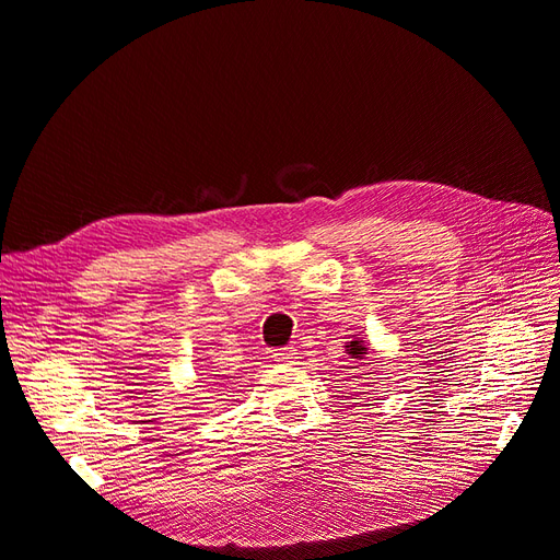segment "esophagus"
Here are the masks:
<instances>
[{
  "instance_id": "1",
  "label": "esophagus",
  "mask_w": 560,
  "mask_h": 560,
  "mask_svg": "<svg viewBox=\"0 0 560 560\" xmlns=\"http://www.w3.org/2000/svg\"><path fill=\"white\" fill-rule=\"evenodd\" d=\"M270 358H273V362L290 364V362L296 360V350L294 348H280V350H276L273 354H270Z\"/></svg>"
}]
</instances>
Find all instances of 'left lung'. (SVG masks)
Masks as SVG:
<instances>
[{"label":"left lung","mask_w":560,"mask_h":560,"mask_svg":"<svg viewBox=\"0 0 560 560\" xmlns=\"http://www.w3.org/2000/svg\"><path fill=\"white\" fill-rule=\"evenodd\" d=\"M346 352L350 354L352 360H366L364 354H369V348L364 346V338L358 336V338H352V341H348L346 343Z\"/></svg>","instance_id":"left-lung-1"}]
</instances>
